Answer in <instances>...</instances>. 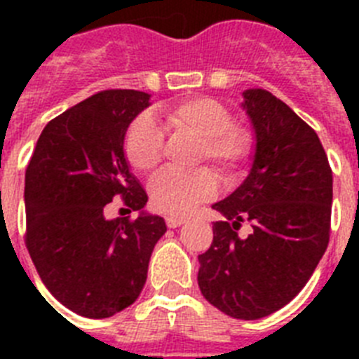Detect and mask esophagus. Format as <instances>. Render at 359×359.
I'll list each match as a JSON object with an SVG mask.
<instances>
[{
  "instance_id": "34e87169",
  "label": "esophagus",
  "mask_w": 359,
  "mask_h": 359,
  "mask_svg": "<svg viewBox=\"0 0 359 359\" xmlns=\"http://www.w3.org/2000/svg\"><path fill=\"white\" fill-rule=\"evenodd\" d=\"M187 219L185 217H177V215H169V217H165V224L169 228H177L182 226L185 223Z\"/></svg>"
}]
</instances>
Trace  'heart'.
<instances>
[{
    "label": "heart",
    "instance_id": "1",
    "mask_svg": "<svg viewBox=\"0 0 359 359\" xmlns=\"http://www.w3.org/2000/svg\"><path fill=\"white\" fill-rule=\"evenodd\" d=\"M167 128L174 135L198 138L192 165L212 163L221 176L236 174L253 154V136L233 122L226 106L210 97H190L161 109ZM165 136L154 120L142 115L129 123L123 135V158L135 172L151 174L163 156ZM215 194V177L210 169L192 172L165 170L149 183L151 207L161 214L185 215L199 203Z\"/></svg>",
    "mask_w": 359,
    "mask_h": 359
}]
</instances>
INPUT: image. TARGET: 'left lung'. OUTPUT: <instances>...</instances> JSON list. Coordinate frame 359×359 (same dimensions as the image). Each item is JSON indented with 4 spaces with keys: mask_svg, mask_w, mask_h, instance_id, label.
I'll use <instances>...</instances> for the list:
<instances>
[{
    "mask_svg": "<svg viewBox=\"0 0 359 359\" xmlns=\"http://www.w3.org/2000/svg\"><path fill=\"white\" fill-rule=\"evenodd\" d=\"M257 135L243 185L214 205L210 248L198 257V284L212 306L241 320L268 316L306 286L327 250L332 170L315 129L266 90L244 91ZM250 222L252 233L236 230Z\"/></svg>",
    "mask_w": 359,
    "mask_h": 359,
    "instance_id": "obj_1",
    "label": "left lung"
}]
</instances>
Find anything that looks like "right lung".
<instances>
[{"mask_svg":"<svg viewBox=\"0 0 359 359\" xmlns=\"http://www.w3.org/2000/svg\"><path fill=\"white\" fill-rule=\"evenodd\" d=\"M149 95L104 90L46 123L25 176V244L41 280L68 309L109 318L140 297L154 244L167 231L158 215L107 221L116 196L140 210L147 194L129 172L122 142Z\"/></svg>","mask_w":359,"mask_h":359,"instance_id":"right-lung-1","label":"right lung"}]
</instances>
